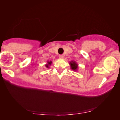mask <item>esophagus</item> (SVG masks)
Here are the masks:
<instances>
[{"mask_svg": "<svg viewBox=\"0 0 120 120\" xmlns=\"http://www.w3.org/2000/svg\"><path fill=\"white\" fill-rule=\"evenodd\" d=\"M59 57H60V58H64V55H59Z\"/></svg>", "mask_w": 120, "mask_h": 120, "instance_id": "obj_1", "label": "esophagus"}]
</instances>
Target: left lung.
<instances>
[{
    "mask_svg": "<svg viewBox=\"0 0 120 120\" xmlns=\"http://www.w3.org/2000/svg\"><path fill=\"white\" fill-rule=\"evenodd\" d=\"M69 64L70 65L71 69L73 70H75V71H76V70H78V64H77L75 61H71L69 63Z\"/></svg>",
    "mask_w": 120,
    "mask_h": 120,
    "instance_id": "obj_1",
    "label": "left lung"
}]
</instances>
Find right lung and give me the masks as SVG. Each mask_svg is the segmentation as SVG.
I'll list each match as a JSON object with an SVG mask.
<instances>
[{"label": "right lung", "mask_w": 120, "mask_h": 120, "mask_svg": "<svg viewBox=\"0 0 120 120\" xmlns=\"http://www.w3.org/2000/svg\"><path fill=\"white\" fill-rule=\"evenodd\" d=\"M51 63H52V62L51 61H50V62L48 61V62H47V64H46L45 66L47 68H49V65L51 64Z\"/></svg>", "instance_id": "1"}]
</instances>
